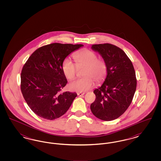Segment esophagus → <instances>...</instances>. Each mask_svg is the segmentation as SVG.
<instances>
[{
    "label": "esophagus",
    "instance_id": "34e87169",
    "mask_svg": "<svg viewBox=\"0 0 161 161\" xmlns=\"http://www.w3.org/2000/svg\"><path fill=\"white\" fill-rule=\"evenodd\" d=\"M77 95H78V96H79V97H81V96L84 95V93H81V92H78V93H77Z\"/></svg>",
    "mask_w": 161,
    "mask_h": 161
}]
</instances>
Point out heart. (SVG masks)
Listing matches in <instances>:
<instances>
[{
	"mask_svg": "<svg viewBox=\"0 0 161 161\" xmlns=\"http://www.w3.org/2000/svg\"><path fill=\"white\" fill-rule=\"evenodd\" d=\"M73 57L78 67L86 66L84 75L86 77L71 82L69 89L72 91L84 92L91 89L94 85L93 80L97 83L101 82L106 76L107 66L106 61L97 58V55L89 49H83L75 53ZM62 71L69 80L74 79L77 74V67L69 58H65L61 65Z\"/></svg>",
	"mask_w": 161,
	"mask_h": 161,
	"instance_id": "obj_1",
	"label": "heart"
}]
</instances>
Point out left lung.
<instances>
[{
  "mask_svg": "<svg viewBox=\"0 0 161 161\" xmlns=\"http://www.w3.org/2000/svg\"><path fill=\"white\" fill-rule=\"evenodd\" d=\"M106 61L107 75L93 93L96 98L91 105L92 114L103 121H112L125 112L136 89V74L131 61L121 49L109 43L93 45Z\"/></svg>",
  "mask_w": 161,
  "mask_h": 161,
  "instance_id": "left-lung-1",
  "label": "left lung"
}]
</instances>
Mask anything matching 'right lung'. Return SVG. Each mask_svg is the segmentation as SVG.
Segmentation results:
<instances>
[{"label": "right lung", "instance_id": "right-lung-1", "mask_svg": "<svg viewBox=\"0 0 161 161\" xmlns=\"http://www.w3.org/2000/svg\"><path fill=\"white\" fill-rule=\"evenodd\" d=\"M83 46L58 43L47 45L35 51L23 66L21 91L28 106L38 116L54 120L70 107L77 94L60 93L68 83L61 65L69 54Z\"/></svg>", "mask_w": 161, "mask_h": 161}]
</instances>
